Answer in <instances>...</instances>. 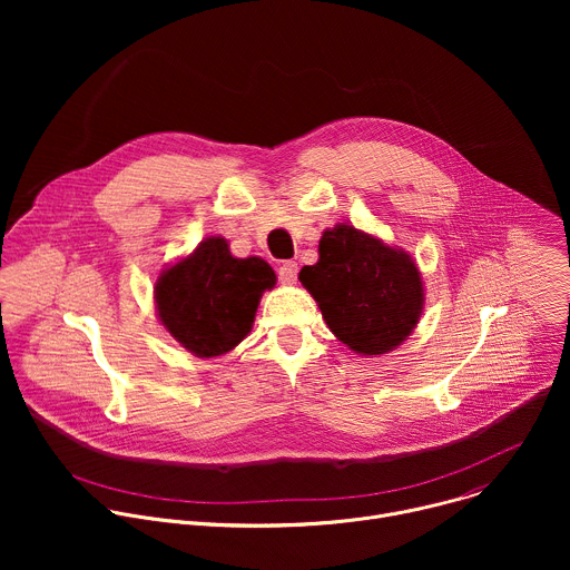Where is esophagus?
Here are the masks:
<instances>
[{"mask_svg": "<svg viewBox=\"0 0 570 570\" xmlns=\"http://www.w3.org/2000/svg\"><path fill=\"white\" fill-rule=\"evenodd\" d=\"M277 273H279V279L284 284H295L297 282V264L295 262H282Z\"/></svg>", "mask_w": 570, "mask_h": 570, "instance_id": "obj_1", "label": "esophagus"}]
</instances>
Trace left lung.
<instances>
[{
	"mask_svg": "<svg viewBox=\"0 0 570 570\" xmlns=\"http://www.w3.org/2000/svg\"><path fill=\"white\" fill-rule=\"evenodd\" d=\"M320 259L299 271L341 343L363 356L392 352L417 327L424 288L415 262L341 223L320 238Z\"/></svg>",
	"mask_w": 570,
	"mask_h": 570,
	"instance_id": "1",
	"label": "left lung"
}]
</instances>
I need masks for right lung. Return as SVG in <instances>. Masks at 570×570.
<instances>
[{"instance_id": "add662e5", "label": "right lung", "mask_w": 570, "mask_h": 570, "mask_svg": "<svg viewBox=\"0 0 570 570\" xmlns=\"http://www.w3.org/2000/svg\"><path fill=\"white\" fill-rule=\"evenodd\" d=\"M275 271L259 257L236 259L227 240L205 238L155 284V304L167 332L203 358L234 350L253 330L262 293Z\"/></svg>"}]
</instances>
